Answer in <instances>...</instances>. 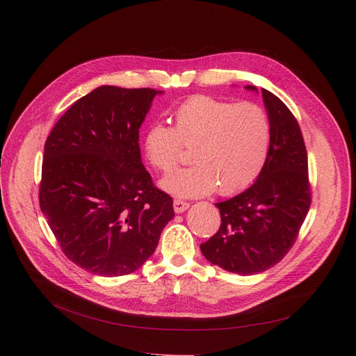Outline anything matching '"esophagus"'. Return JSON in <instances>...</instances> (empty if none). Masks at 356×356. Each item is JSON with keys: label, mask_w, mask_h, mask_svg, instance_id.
<instances>
[{"label": "esophagus", "mask_w": 356, "mask_h": 356, "mask_svg": "<svg viewBox=\"0 0 356 356\" xmlns=\"http://www.w3.org/2000/svg\"><path fill=\"white\" fill-rule=\"evenodd\" d=\"M189 207L191 204L188 202H183L180 199H175V202H173V208H175L176 213H183L184 211L189 209Z\"/></svg>", "instance_id": "obj_1"}]
</instances>
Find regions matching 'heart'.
<instances>
[{"mask_svg":"<svg viewBox=\"0 0 356 356\" xmlns=\"http://www.w3.org/2000/svg\"><path fill=\"white\" fill-rule=\"evenodd\" d=\"M175 127H148L143 149L157 172L170 173L193 148V165L175 172L161 188L179 197L212 193L234 195L259 176L268 157L271 124L267 112L254 102L232 104L208 95L186 99L173 114Z\"/></svg>","mask_w":356,"mask_h":356,"instance_id":"1","label":"heart"}]
</instances>
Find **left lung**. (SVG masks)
<instances>
[{
  "instance_id": "obj_1",
  "label": "left lung",
  "mask_w": 356,
  "mask_h": 356,
  "mask_svg": "<svg viewBox=\"0 0 356 356\" xmlns=\"http://www.w3.org/2000/svg\"><path fill=\"white\" fill-rule=\"evenodd\" d=\"M261 92L271 124L267 161L247 191L215 203L220 227L200 244L213 266L239 275L263 273L280 263L294 245L312 203L302 129L282 99L267 89Z\"/></svg>"
}]
</instances>
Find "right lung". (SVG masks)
<instances>
[{
	"label": "right lung",
	"mask_w": 356,
	"mask_h": 356,
	"mask_svg": "<svg viewBox=\"0 0 356 356\" xmlns=\"http://www.w3.org/2000/svg\"><path fill=\"white\" fill-rule=\"evenodd\" d=\"M157 93L99 86L74 102L46 140L40 209L63 254L92 274L138 270L175 216L173 199L154 186L138 145Z\"/></svg>",
	"instance_id": "obj_1"
}]
</instances>
